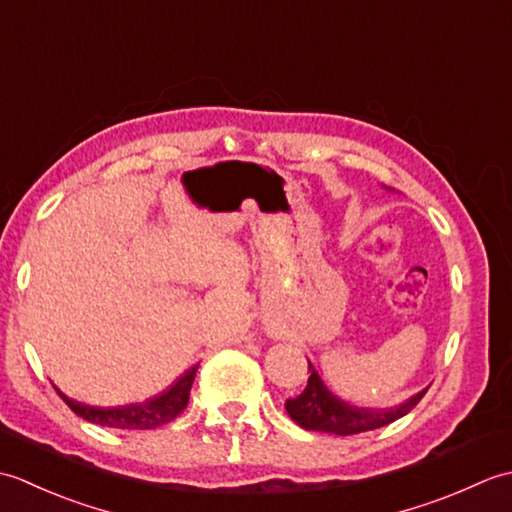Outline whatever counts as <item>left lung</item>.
<instances>
[{"label":"left lung","mask_w":512,"mask_h":512,"mask_svg":"<svg viewBox=\"0 0 512 512\" xmlns=\"http://www.w3.org/2000/svg\"><path fill=\"white\" fill-rule=\"evenodd\" d=\"M308 387L297 398L286 400L288 416L306 431H323L334 436H354V433L372 431L394 422L418 405L427 389L418 391L416 396L400 402L396 407L376 409V407H356L352 402L339 398L323 383L317 369L308 365Z\"/></svg>","instance_id":"obj_1"}]
</instances>
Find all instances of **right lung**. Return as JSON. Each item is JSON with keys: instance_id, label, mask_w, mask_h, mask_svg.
I'll list each match as a JSON object with an SVG mask.
<instances>
[{"instance_id": "right-lung-1", "label": "right lung", "mask_w": 512, "mask_h": 512, "mask_svg": "<svg viewBox=\"0 0 512 512\" xmlns=\"http://www.w3.org/2000/svg\"><path fill=\"white\" fill-rule=\"evenodd\" d=\"M195 372H198V365H193L189 372H184L176 383L169 389L162 391V394L147 398L145 402H132V405H121V407H92L83 405V402H76L59 391L61 398L65 400L76 416L90 420L94 424H101V427H114V429H156L162 424L171 422L178 413L184 411L189 402V391L195 380Z\"/></svg>"}]
</instances>
